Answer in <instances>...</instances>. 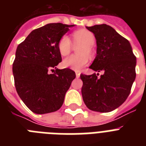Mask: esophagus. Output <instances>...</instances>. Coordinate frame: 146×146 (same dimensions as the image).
<instances>
[{"label": "esophagus", "mask_w": 146, "mask_h": 146, "mask_svg": "<svg viewBox=\"0 0 146 146\" xmlns=\"http://www.w3.org/2000/svg\"><path fill=\"white\" fill-rule=\"evenodd\" d=\"M80 76V73L78 71H76V77L79 78Z\"/></svg>", "instance_id": "34e87169"}]
</instances>
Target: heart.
I'll use <instances>...</instances> for the list:
<instances>
[{
	"instance_id": "1",
	"label": "heart",
	"mask_w": 146,
	"mask_h": 146,
	"mask_svg": "<svg viewBox=\"0 0 146 146\" xmlns=\"http://www.w3.org/2000/svg\"><path fill=\"white\" fill-rule=\"evenodd\" d=\"M72 39L74 45L81 44L76 48V52L80 54L71 55L62 62L65 68L79 71L89 63V56L93 54L92 46L96 42V36L93 33L87 29H79L72 33ZM57 48L61 56H66L71 52L73 44L67 35H63L57 42Z\"/></svg>"
}]
</instances>
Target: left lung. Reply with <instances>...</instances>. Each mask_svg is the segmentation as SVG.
<instances>
[{"mask_svg": "<svg viewBox=\"0 0 146 146\" xmlns=\"http://www.w3.org/2000/svg\"><path fill=\"white\" fill-rule=\"evenodd\" d=\"M94 33L97 55L89 68L103 71L98 78L96 73L81 74L82 96L87 108L98 112H110L126 101L136 79V58L129 41L106 24L86 26Z\"/></svg>", "mask_w": 146, "mask_h": 146, "instance_id": "obj_1", "label": "left lung"}]
</instances>
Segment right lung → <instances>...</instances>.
Returning a JSON list of instances; mask_svg holds the SVG:
<instances>
[{
  "label": "right lung",
  "mask_w": 146,
  "mask_h": 146,
  "mask_svg": "<svg viewBox=\"0 0 146 146\" xmlns=\"http://www.w3.org/2000/svg\"><path fill=\"white\" fill-rule=\"evenodd\" d=\"M73 25L49 23L34 29L18 45L13 64L17 93L35 113L54 112L64 103L65 94L76 77L69 68L58 70L62 60L57 42ZM55 72L50 74V71Z\"/></svg>",
  "instance_id": "right-lung-1"
}]
</instances>
